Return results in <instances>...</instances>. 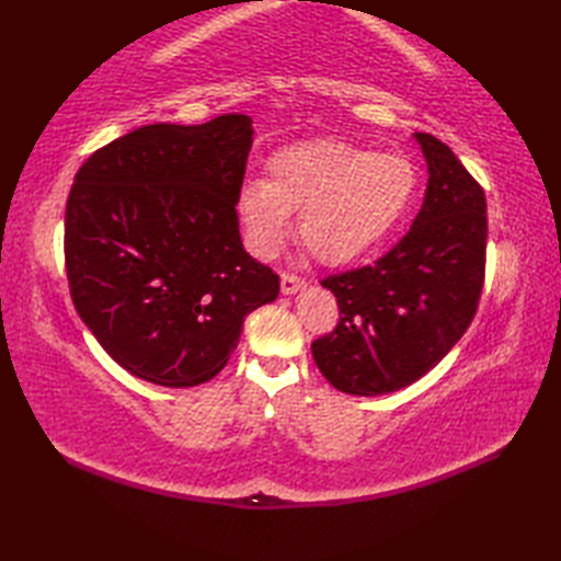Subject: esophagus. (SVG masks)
<instances>
[{
  "label": "esophagus",
  "instance_id": "34e87169",
  "mask_svg": "<svg viewBox=\"0 0 561 561\" xmlns=\"http://www.w3.org/2000/svg\"><path fill=\"white\" fill-rule=\"evenodd\" d=\"M306 287V279L296 277L291 272H282V294H296Z\"/></svg>",
  "mask_w": 561,
  "mask_h": 561
}]
</instances>
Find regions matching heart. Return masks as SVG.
<instances>
[{
    "mask_svg": "<svg viewBox=\"0 0 561 561\" xmlns=\"http://www.w3.org/2000/svg\"><path fill=\"white\" fill-rule=\"evenodd\" d=\"M416 165L400 151L316 139L272 153L267 181L250 178L236 211L245 245L272 257L296 217V236L323 265H350L386 241L416 195Z\"/></svg>",
    "mask_w": 561,
    "mask_h": 561,
    "instance_id": "obj_1",
    "label": "heart"
}]
</instances>
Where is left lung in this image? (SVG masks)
I'll list each match as a JSON object with an SVG mask.
<instances>
[{
  "label": "left lung",
  "mask_w": 561,
  "mask_h": 561,
  "mask_svg": "<svg viewBox=\"0 0 561 561\" xmlns=\"http://www.w3.org/2000/svg\"><path fill=\"white\" fill-rule=\"evenodd\" d=\"M428 165L410 231L371 265L325 277L337 325L311 344L316 366L350 396L414 383L470 328L484 284L486 199L480 183L434 135L416 133Z\"/></svg>",
  "instance_id": "obj_1"
}]
</instances>
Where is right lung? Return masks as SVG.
<instances>
[{"mask_svg": "<svg viewBox=\"0 0 561 561\" xmlns=\"http://www.w3.org/2000/svg\"><path fill=\"white\" fill-rule=\"evenodd\" d=\"M157 123L93 151L65 211V265L79 318L125 371L165 388L207 383L279 277L238 233L253 125Z\"/></svg>", "mask_w": 561, "mask_h": 561, "instance_id": "obj_1", "label": "right lung"}]
</instances>
